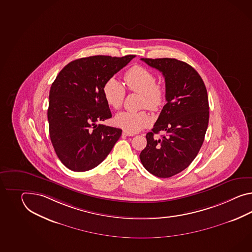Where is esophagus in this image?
Segmentation results:
<instances>
[{
	"mask_svg": "<svg viewBox=\"0 0 252 252\" xmlns=\"http://www.w3.org/2000/svg\"><path fill=\"white\" fill-rule=\"evenodd\" d=\"M123 135H126V136H132V135H135L133 133H130L128 131H123Z\"/></svg>",
	"mask_w": 252,
	"mask_h": 252,
	"instance_id": "esophagus-1",
	"label": "esophagus"
}]
</instances>
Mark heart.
Masks as SVG:
<instances>
[{"mask_svg": "<svg viewBox=\"0 0 252 252\" xmlns=\"http://www.w3.org/2000/svg\"><path fill=\"white\" fill-rule=\"evenodd\" d=\"M124 82L128 91L141 94L140 104L142 107L158 111L165 104L166 89L164 86L156 83V75L147 68L141 65L129 68L124 74ZM103 94L106 104L114 109H119L123 104L126 89L123 84L115 77H111L104 83ZM114 121L117 126L130 133H135L150 125L152 119L147 111H125L118 113L114 118Z\"/></svg>", "mask_w": 252, "mask_h": 252, "instance_id": "b5f03b06", "label": "heart"}]
</instances>
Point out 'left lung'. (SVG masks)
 <instances>
[{
	"label": "left lung",
	"instance_id": "1",
	"mask_svg": "<svg viewBox=\"0 0 252 252\" xmlns=\"http://www.w3.org/2000/svg\"><path fill=\"white\" fill-rule=\"evenodd\" d=\"M160 71L166 82V104L139 155L142 165L154 176L170 178L195 159L202 146L209 118L208 93L194 68L175 58H141ZM166 135L159 140L153 135Z\"/></svg>",
	"mask_w": 252,
	"mask_h": 252
}]
</instances>
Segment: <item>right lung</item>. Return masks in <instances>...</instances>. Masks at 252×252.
Returning a JSON list of instances; mask_svg holds the SVG:
<instances>
[{
  "label": "right lung",
  "instance_id": "obj_1",
  "mask_svg": "<svg viewBox=\"0 0 252 252\" xmlns=\"http://www.w3.org/2000/svg\"><path fill=\"white\" fill-rule=\"evenodd\" d=\"M134 57L80 58L63 68L52 84L50 138L58 158L69 169L87 171L98 166L121 136V129L97 125L112 117L103 87Z\"/></svg>",
  "mask_w": 252,
  "mask_h": 252
}]
</instances>
